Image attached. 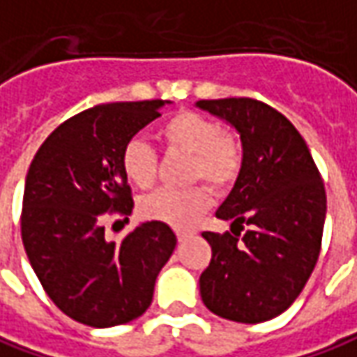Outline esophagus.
Masks as SVG:
<instances>
[{
  "label": "esophagus",
  "instance_id": "obj_1",
  "mask_svg": "<svg viewBox=\"0 0 357 357\" xmlns=\"http://www.w3.org/2000/svg\"><path fill=\"white\" fill-rule=\"evenodd\" d=\"M176 235H178V241H185L188 237H191V231H188V229H178Z\"/></svg>",
  "mask_w": 357,
  "mask_h": 357
}]
</instances>
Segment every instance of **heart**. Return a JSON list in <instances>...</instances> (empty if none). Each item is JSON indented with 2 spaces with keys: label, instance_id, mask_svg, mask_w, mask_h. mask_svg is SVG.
<instances>
[{
  "label": "heart",
  "instance_id": "1",
  "mask_svg": "<svg viewBox=\"0 0 357 357\" xmlns=\"http://www.w3.org/2000/svg\"><path fill=\"white\" fill-rule=\"evenodd\" d=\"M155 138L167 152L190 154L188 179H205L211 188L229 190L245 164V148L239 134L223 130L213 118L181 110L166 118ZM120 169L132 185L148 190L158 178V154L142 140H128L120 154ZM211 205V190L203 183L185 190L162 188L144 195L138 211L144 219L160 221L174 227H188Z\"/></svg>",
  "mask_w": 357,
  "mask_h": 357
}]
</instances>
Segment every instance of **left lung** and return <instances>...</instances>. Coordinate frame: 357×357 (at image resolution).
<instances>
[{
	"label": "left lung",
	"mask_w": 357,
	"mask_h": 357,
	"mask_svg": "<svg viewBox=\"0 0 357 357\" xmlns=\"http://www.w3.org/2000/svg\"><path fill=\"white\" fill-rule=\"evenodd\" d=\"M241 134L245 164L217 217L231 233L205 231L211 261L199 277L203 304L217 316L259 324L289 308L322 249L326 190L310 150L273 106L237 96L199 100Z\"/></svg>",
	"instance_id": "left-lung-1"
}]
</instances>
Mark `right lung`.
Here are the masks:
<instances>
[{"label": "right lung", "mask_w": 357, "mask_h": 357, "mask_svg": "<svg viewBox=\"0 0 357 357\" xmlns=\"http://www.w3.org/2000/svg\"><path fill=\"white\" fill-rule=\"evenodd\" d=\"M160 106L164 100L86 108L47 136L27 172L23 247L47 296L80 324L108 328L142 316L176 249L174 231L160 221L142 223L120 243L105 237L106 219L128 221L134 207L122 148L160 116Z\"/></svg>", "instance_id": "add662e5"}]
</instances>
